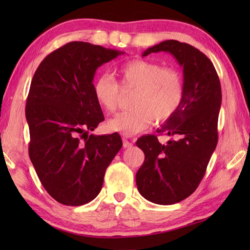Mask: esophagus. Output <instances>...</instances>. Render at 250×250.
Masks as SVG:
<instances>
[{
  "label": "esophagus",
  "instance_id": "esophagus-1",
  "mask_svg": "<svg viewBox=\"0 0 250 250\" xmlns=\"http://www.w3.org/2000/svg\"><path fill=\"white\" fill-rule=\"evenodd\" d=\"M122 142H124V148H131L132 146H133V143L125 139V137L122 139Z\"/></svg>",
  "mask_w": 250,
  "mask_h": 250
}]
</instances>
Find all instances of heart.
Segmentation results:
<instances>
[{
	"label": "heart",
	"mask_w": 250,
	"mask_h": 250,
	"mask_svg": "<svg viewBox=\"0 0 250 250\" xmlns=\"http://www.w3.org/2000/svg\"><path fill=\"white\" fill-rule=\"evenodd\" d=\"M124 89H134L130 107L107 122V129L124 135H133L146 130L153 121L163 122L172 117L184 100L185 86L182 74L156 62L132 60L118 70ZM93 94L105 111L114 113L118 105L119 86L108 74L94 78Z\"/></svg>",
	"instance_id": "obj_1"
}]
</instances>
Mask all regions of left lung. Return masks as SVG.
I'll return each instance as SVG.
<instances>
[{
	"label": "left lung",
	"instance_id": "8db88e82",
	"mask_svg": "<svg viewBox=\"0 0 250 250\" xmlns=\"http://www.w3.org/2000/svg\"><path fill=\"white\" fill-rule=\"evenodd\" d=\"M166 51L183 66L185 93L179 108L157 129L172 137L161 144L156 135L136 142L145 160L136 173L140 193L156 204L171 205L188 198L204 177L218 142L220 81L214 64L195 47L168 40L148 48L143 57Z\"/></svg>",
	"mask_w": 250,
	"mask_h": 250
}]
</instances>
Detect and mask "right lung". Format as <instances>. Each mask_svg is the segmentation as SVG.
Returning <instances> with one entry per match:
<instances>
[{
	"instance_id": "1",
	"label": "right lung",
	"mask_w": 250,
	"mask_h": 250,
	"mask_svg": "<svg viewBox=\"0 0 250 250\" xmlns=\"http://www.w3.org/2000/svg\"><path fill=\"white\" fill-rule=\"evenodd\" d=\"M121 54L71 42L47 56L31 82L25 105L29 156L43 187L63 205L95 199L122 147L118 133L89 134L104 120L92 89L95 71Z\"/></svg>"
}]
</instances>
